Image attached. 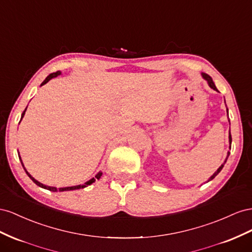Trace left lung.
<instances>
[{
	"label": "left lung",
	"instance_id": "left-lung-1",
	"mask_svg": "<svg viewBox=\"0 0 252 252\" xmlns=\"http://www.w3.org/2000/svg\"><path fill=\"white\" fill-rule=\"evenodd\" d=\"M202 76H203V78L205 79V80H207V82H208V84H209V86H210V88L211 89H213L214 91H217V92H219V90L217 89V86H215V84H214V82L212 81V78L209 76V75H207V74H205V73H202ZM227 113H228V109H227ZM231 142H232V138H231V134H230V131H229V143H230V149H231ZM229 154H230V152H228V154H227V157H226V159H225V162L227 161V158L229 157ZM225 162L224 163H222L221 164V166L217 170V171H215L214 172V174L209 178V179H208V181L207 182H210V181H212V179L215 177V176H217L219 173H220V172L221 171V169H222V167H224V164H225Z\"/></svg>",
	"mask_w": 252,
	"mask_h": 252
}]
</instances>
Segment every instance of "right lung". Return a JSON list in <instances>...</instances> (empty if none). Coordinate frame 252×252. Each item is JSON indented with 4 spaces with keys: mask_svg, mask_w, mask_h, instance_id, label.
Segmentation results:
<instances>
[{
    "mask_svg": "<svg viewBox=\"0 0 252 252\" xmlns=\"http://www.w3.org/2000/svg\"><path fill=\"white\" fill-rule=\"evenodd\" d=\"M61 74V71L60 70H58V71H56V73H53V74H50V75H48L47 77H46V79L44 81L42 82V84L41 85H44V84H46L50 79H53V78H55V77H57V76H59ZM27 109V107H26ZM26 109H25V111L22 113V116H21V120H22V118L24 117V115H25V112H26ZM19 158L21 159V157H20V155H19ZM21 163H22V166H23V168H24V164H23V162H22V159H21ZM24 170H25V172H26V174L30 176V178L32 179V181L37 185V186H39V187H41V188H43V189H46V190H49V191H53V192H57V191H60V192H62V191H70V190H77V189H83V188H85V187H88V186H90V185H92L93 183H95V181L96 179H99L100 177H101V175H102V173L101 172H99V173L95 176V177H93L92 179H90L89 182H86V183H84L83 185H78V186H73V187H65V188H59V189H57L56 187H49V186H45V185H43V184H41L40 182H38L37 179H34L30 173H28L27 172V170L24 168Z\"/></svg>",
    "mask_w": 252,
    "mask_h": 252,
    "instance_id": "1",
    "label": "right lung"
}]
</instances>
